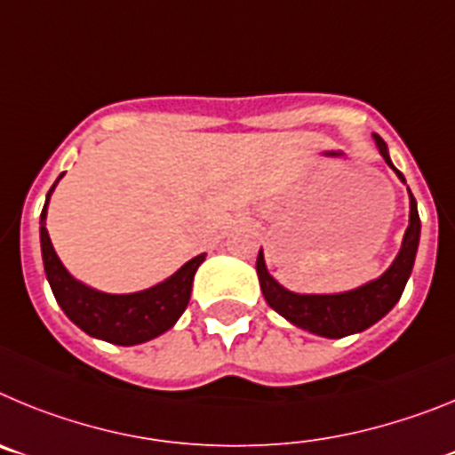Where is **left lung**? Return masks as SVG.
<instances>
[{
	"label": "left lung",
	"mask_w": 455,
	"mask_h": 455,
	"mask_svg": "<svg viewBox=\"0 0 455 455\" xmlns=\"http://www.w3.org/2000/svg\"><path fill=\"white\" fill-rule=\"evenodd\" d=\"M373 140H376L378 152L383 155L387 166L399 175L401 182H405L403 172L396 171L392 159H389L387 143L378 134H373ZM419 232L421 223L419 212H417V200L410 193V225L403 235L399 255L392 262V267L380 277L371 280V283L344 293L289 291L283 284L275 283V277L267 271L264 255L259 251V255H257V277H259V287H262L264 299L289 323L299 325L303 331L315 332L319 337L339 339V337L367 331L369 325L383 319L389 309L399 303L405 283H408L410 273H412V264H415L417 246H419Z\"/></svg>",
	"instance_id": "obj_1"
}]
</instances>
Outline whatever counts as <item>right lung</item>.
Returning a JSON list of instances; mask_svg holds the SVG:
<instances>
[{"mask_svg": "<svg viewBox=\"0 0 455 455\" xmlns=\"http://www.w3.org/2000/svg\"><path fill=\"white\" fill-rule=\"evenodd\" d=\"M61 180V178H59ZM54 182V187L59 184ZM50 188L40 214V251L43 264L56 303L61 305L68 319L79 325L86 335L118 347H134L164 335L178 323L191 299L193 275L204 262V252L193 257L168 280L136 293H104L75 280L54 252L47 235V203L54 191Z\"/></svg>", "mask_w": 455, "mask_h": 455, "instance_id": "obj_1", "label": "right lung"}]
</instances>
